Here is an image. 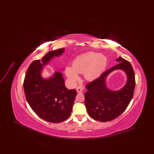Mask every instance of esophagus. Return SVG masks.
Returning <instances> with one entry per match:
<instances>
[{"label":"esophagus","mask_w":154,"mask_h":154,"mask_svg":"<svg viewBox=\"0 0 154 154\" xmlns=\"http://www.w3.org/2000/svg\"><path fill=\"white\" fill-rule=\"evenodd\" d=\"M83 90V86L82 85H79L76 88V91L78 93H82Z\"/></svg>","instance_id":"esophagus-1"}]
</instances>
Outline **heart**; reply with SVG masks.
<instances>
[{
	"label": "heart",
	"instance_id": "1",
	"mask_svg": "<svg viewBox=\"0 0 154 154\" xmlns=\"http://www.w3.org/2000/svg\"><path fill=\"white\" fill-rule=\"evenodd\" d=\"M106 60L103 55L88 52L77 57L72 63V68L67 67L66 76L72 82L78 80V74H84L86 80L92 81L98 78L106 67Z\"/></svg>",
	"mask_w": 154,
	"mask_h": 154
}]
</instances>
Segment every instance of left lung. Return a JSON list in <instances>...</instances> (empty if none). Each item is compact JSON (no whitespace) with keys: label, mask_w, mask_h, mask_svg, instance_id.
Segmentation results:
<instances>
[{"label":"left lung","mask_w":154,"mask_h":154,"mask_svg":"<svg viewBox=\"0 0 154 154\" xmlns=\"http://www.w3.org/2000/svg\"><path fill=\"white\" fill-rule=\"evenodd\" d=\"M119 63L102 73L95 80L85 85V105L87 112L92 118L101 122H110L118 118L127 108L134 92L136 80L131 64L119 57ZM115 69H122L128 75V82L118 91H112L105 85L107 75Z\"/></svg>","instance_id":"1"}]
</instances>
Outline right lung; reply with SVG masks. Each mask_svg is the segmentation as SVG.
<instances>
[{
    "label": "right lung",
    "mask_w": 154,
    "mask_h": 154,
    "mask_svg": "<svg viewBox=\"0 0 154 154\" xmlns=\"http://www.w3.org/2000/svg\"><path fill=\"white\" fill-rule=\"evenodd\" d=\"M64 48L49 51L42 60H36L29 66L24 80L27 103L35 114L46 122L58 123L66 120L71 114L77 92L65 86L62 74L57 72L48 80L40 76L43 66L54 57L61 55Z\"/></svg>",
    "instance_id": "add662e5"
}]
</instances>
